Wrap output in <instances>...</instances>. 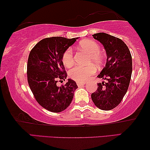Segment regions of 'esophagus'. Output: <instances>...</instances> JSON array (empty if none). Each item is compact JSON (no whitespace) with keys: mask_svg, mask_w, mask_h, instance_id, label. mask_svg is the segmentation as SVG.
<instances>
[{"mask_svg":"<svg viewBox=\"0 0 150 150\" xmlns=\"http://www.w3.org/2000/svg\"><path fill=\"white\" fill-rule=\"evenodd\" d=\"M85 82H81V83H79V82H78L77 83V85L79 86V87H81V86H83L84 85H85Z\"/></svg>","mask_w":150,"mask_h":150,"instance_id":"1","label":"esophagus"}]
</instances>
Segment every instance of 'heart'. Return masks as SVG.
<instances>
[{
	"label": "heart",
	"mask_w": 150,
	"mask_h": 150,
	"mask_svg": "<svg viewBox=\"0 0 150 150\" xmlns=\"http://www.w3.org/2000/svg\"><path fill=\"white\" fill-rule=\"evenodd\" d=\"M80 47L83 52L89 54L88 64H95L97 67L101 66L103 63L104 58L100 52V47L96 42L91 40H85L80 42ZM63 65L67 67H71L74 65V52L71 48H67L63 53L61 58ZM96 71L95 65L88 66H76L69 71V76L74 81L77 82H85L93 75Z\"/></svg>",
	"instance_id": "b5f03b06"
}]
</instances>
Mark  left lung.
I'll list each match as a JSON object with an SVG mask.
<instances>
[{
  "label": "left lung",
  "mask_w": 150,
  "mask_h": 150,
  "mask_svg": "<svg viewBox=\"0 0 150 150\" xmlns=\"http://www.w3.org/2000/svg\"><path fill=\"white\" fill-rule=\"evenodd\" d=\"M105 48V67L98 76L105 80L98 84L91 99L100 109L109 110L117 106L128 91L132 71V56L127 45L120 38L104 33L92 35Z\"/></svg>",
  "instance_id": "8db88e82"
}]
</instances>
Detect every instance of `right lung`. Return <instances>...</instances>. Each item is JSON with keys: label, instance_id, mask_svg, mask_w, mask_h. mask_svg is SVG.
Here are the masks:
<instances>
[{"label": "right lung", "instance_id": "right-lung-1", "mask_svg": "<svg viewBox=\"0 0 150 150\" xmlns=\"http://www.w3.org/2000/svg\"><path fill=\"white\" fill-rule=\"evenodd\" d=\"M77 38L52 37L40 41L30 50L27 62V81L35 99L46 110L53 112L68 107L78 88L76 82L68 79L65 85L57 86L67 78L61 60L64 51Z\"/></svg>", "mask_w": 150, "mask_h": 150}]
</instances>
